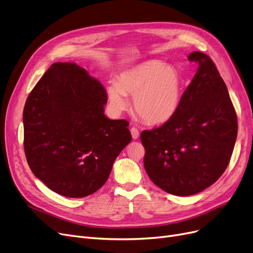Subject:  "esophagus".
<instances>
[{"instance_id": "1", "label": "esophagus", "mask_w": 253, "mask_h": 253, "mask_svg": "<svg viewBox=\"0 0 253 253\" xmlns=\"http://www.w3.org/2000/svg\"><path fill=\"white\" fill-rule=\"evenodd\" d=\"M130 132H131V135H132V138H133V139L138 138L139 132H138V130H137L135 127H132L131 129H130Z\"/></svg>"}]
</instances>
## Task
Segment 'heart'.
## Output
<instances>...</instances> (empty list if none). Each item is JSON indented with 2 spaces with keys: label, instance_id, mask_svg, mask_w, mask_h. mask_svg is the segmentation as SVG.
<instances>
[{
  "label": "heart",
  "instance_id": "1",
  "mask_svg": "<svg viewBox=\"0 0 253 253\" xmlns=\"http://www.w3.org/2000/svg\"><path fill=\"white\" fill-rule=\"evenodd\" d=\"M111 109H126V96L133 97L135 114L147 124H162L178 110L182 96V79L175 68L158 60L134 65L119 74L116 83L107 86Z\"/></svg>",
  "mask_w": 253,
  "mask_h": 253
}]
</instances>
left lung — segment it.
<instances>
[{
	"mask_svg": "<svg viewBox=\"0 0 253 253\" xmlns=\"http://www.w3.org/2000/svg\"><path fill=\"white\" fill-rule=\"evenodd\" d=\"M198 64L176 114L161 127L145 130L144 166L158 188L191 196L216 182L236 144L238 120L225 82L207 54L193 52Z\"/></svg>",
	"mask_w": 253,
	"mask_h": 253,
	"instance_id": "1",
	"label": "left lung"
}]
</instances>
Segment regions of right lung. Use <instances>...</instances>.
Instances as JSON below:
<instances>
[{
    "instance_id": "add662e5",
    "label": "right lung",
    "mask_w": 253,
    "mask_h": 253,
    "mask_svg": "<svg viewBox=\"0 0 253 253\" xmlns=\"http://www.w3.org/2000/svg\"><path fill=\"white\" fill-rule=\"evenodd\" d=\"M102 84L76 63L56 62L24 107V149L33 174L64 197L82 198L106 182L131 142L125 120L104 115Z\"/></svg>"
}]
</instances>
